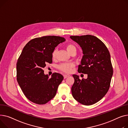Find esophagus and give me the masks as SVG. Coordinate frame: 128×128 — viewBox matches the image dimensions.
<instances>
[{"instance_id":"obj_1","label":"esophagus","mask_w":128,"mask_h":128,"mask_svg":"<svg viewBox=\"0 0 128 128\" xmlns=\"http://www.w3.org/2000/svg\"><path fill=\"white\" fill-rule=\"evenodd\" d=\"M70 76V75L69 74H64V78H66Z\"/></svg>"}]
</instances>
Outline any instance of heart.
Wrapping results in <instances>:
<instances>
[{"mask_svg": "<svg viewBox=\"0 0 128 128\" xmlns=\"http://www.w3.org/2000/svg\"><path fill=\"white\" fill-rule=\"evenodd\" d=\"M66 50L69 53H70L72 50H76V48L73 46V45L69 44L66 46ZM52 58H55L56 57V50H54L53 52H52ZM73 66H74V64L72 63H64V64H60L58 66V69L64 72L68 73L71 72Z\"/></svg>", "mask_w": 128, "mask_h": 128, "instance_id": "1", "label": "heart"}]
</instances>
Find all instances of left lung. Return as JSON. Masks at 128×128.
I'll list each match as a JSON object with an SVG mask.
<instances>
[{
    "label": "left lung",
    "instance_id": "1",
    "mask_svg": "<svg viewBox=\"0 0 128 128\" xmlns=\"http://www.w3.org/2000/svg\"><path fill=\"white\" fill-rule=\"evenodd\" d=\"M70 38L80 45L84 55L78 72L87 74V78L82 80L77 75H73L72 96L80 103L90 106L102 99L109 89L113 74L110 52L94 36H74Z\"/></svg>",
    "mask_w": 128,
    "mask_h": 128
}]
</instances>
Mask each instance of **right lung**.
<instances>
[{"label":"right lung","instance_id":"add662e5","mask_svg":"<svg viewBox=\"0 0 128 128\" xmlns=\"http://www.w3.org/2000/svg\"><path fill=\"white\" fill-rule=\"evenodd\" d=\"M66 41L54 36L36 38L29 41L22 50L16 64L18 84L27 98L38 104L48 103L55 96L64 79L62 74L52 73L50 78L43 69L52 62V52Z\"/></svg>","mask_w":128,"mask_h":128}]
</instances>
